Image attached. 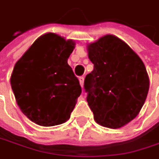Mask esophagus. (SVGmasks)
Segmentation results:
<instances>
[{
  "label": "esophagus",
  "mask_w": 159,
  "mask_h": 159,
  "mask_svg": "<svg viewBox=\"0 0 159 159\" xmlns=\"http://www.w3.org/2000/svg\"><path fill=\"white\" fill-rule=\"evenodd\" d=\"M79 82H80V84H81V86L84 87V76H80Z\"/></svg>",
  "instance_id": "1"
}]
</instances>
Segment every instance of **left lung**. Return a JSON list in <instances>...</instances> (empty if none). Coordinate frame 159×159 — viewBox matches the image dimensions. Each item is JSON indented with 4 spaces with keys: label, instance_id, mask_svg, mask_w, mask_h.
<instances>
[{
    "label": "left lung",
    "instance_id": "1",
    "mask_svg": "<svg viewBox=\"0 0 159 159\" xmlns=\"http://www.w3.org/2000/svg\"><path fill=\"white\" fill-rule=\"evenodd\" d=\"M87 50L94 68L84 86L94 119L105 127H122L136 117L146 100V67L127 43L112 34L90 43Z\"/></svg>",
    "mask_w": 159,
    "mask_h": 159
}]
</instances>
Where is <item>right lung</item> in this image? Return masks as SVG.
<instances>
[{
  "mask_svg": "<svg viewBox=\"0 0 159 159\" xmlns=\"http://www.w3.org/2000/svg\"><path fill=\"white\" fill-rule=\"evenodd\" d=\"M75 42L53 33L39 37L15 64L11 84L17 105L42 126L65 123L82 93L67 59Z\"/></svg>",
  "mask_w": 159,
  "mask_h": 159,
  "instance_id": "add662e5",
  "label": "right lung"
}]
</instances>
